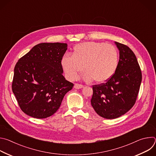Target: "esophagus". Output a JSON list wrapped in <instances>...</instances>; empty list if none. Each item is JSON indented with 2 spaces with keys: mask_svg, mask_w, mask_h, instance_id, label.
Masks as SVG:
<instances>
[{
  "mask_svg": "<svg viewBox=\"0 0 156 156\" xmlns=\"http://www.w3.org/2000/svg\"><path fill=\"white\" fill-rule=\"evenodd\" d=\"M83 87H84V86L82 84H76V83L74 84V88H75V89H81V88H83Z\"/></svg>",
  "mask_w": 156,
  "mask_h": 156,
  "instance_id": "34e87169",
  "label": "esophagus"
}]
</instances>
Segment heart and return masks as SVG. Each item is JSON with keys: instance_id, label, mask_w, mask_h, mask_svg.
Returning <instances> with one entry per match:
<instances>
[{"instance_id": "obj_1", "label": "heart", "mask_w": 156, "mask_h": 156, "mask_svg": "<svg viewBox=\"0 0 156 156\" xmlns=\"http://www.w3.org/2000/svg\"><path fill=\"white\" fill-rule=\"evenodd\" d=\"M72 55L66 54L60 61L66 78L77 79L84 69L86 81L102 83L112 77L119 64V53L111 44L100 42L79 43L73 48Z\"/></svg>"}]
</instances>
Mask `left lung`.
<instances>
[{
	"instance_id": "1",
	"label": "left lung",
	"mask_w": 156,
	"mask_h": 156,
	"mask_svg": "<svg viewBox=\"0 0 156 156\" xmlns=\"http://www.w3.org/2000/svg\"><path fill=\"white\" fill-rule=\"evenodd\" d=\"M119 61L114 75L106 83L93 86L91 100L95 112L107 119L118 118L135 104L142 80L137 58L126 46L115 42Z\"/></svg>"
}]
</instances>
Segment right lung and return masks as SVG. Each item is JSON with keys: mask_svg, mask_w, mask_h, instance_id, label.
<instances>
[{"mask_svg": "<svg viewBox=\"0 0 156 156\" xmlns=\"http://www.w3.org/2000/svg\"><path fill=\"white\" fill-rule=\"evenodd\" d=\"M66 43L43 42L34 46L16 63L12 91L21 110L36 119L55 114L73 84L63 76L61 58Z\"/></svg>", "mask_w": 156, "mask_h": 156, "instance_id": "obj_1", "label": "right lung"}]
</instances>
